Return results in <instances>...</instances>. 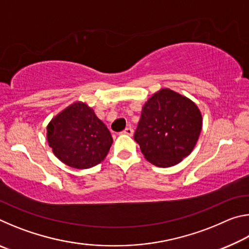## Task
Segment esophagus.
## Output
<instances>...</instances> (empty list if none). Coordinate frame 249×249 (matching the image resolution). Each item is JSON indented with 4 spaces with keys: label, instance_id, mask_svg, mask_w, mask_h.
<instances>
[{
    "label": "esophagus",
    "instance_id": "obj_1",
    "mask_svg": "<svg viewBox=\"0 0 249 249\" xmlns=\"http://www.w3.org/2000/svg\"><path fill=\"white\" fill-rule=\"evenodd\" d=\"M122 134H125V135H128V136H132V135L134 134V129L132 127H126L123 132H122Z\"/></svg>",
    "mask_w": 249,
    "mask_h": 249
}]
</instances>
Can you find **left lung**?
<instances>
[{"instance_id": "1", "label": "left lung", "mask_w": 249, "mask_h": 249, "mask_svg": "<svg viewBox=\"0 0 249 249\" xmlns=\"http://www.w3.org/2000/svg\"><path fill=\"white\" fill-rule=\"evenodd\" d=\"M202 129V115L185 96L162 89L147 101L134 140L149 162L171 167L191 154Z\"/></svg>"}]
</instances>
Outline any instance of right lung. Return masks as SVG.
I'll return each mask as SVG.
<instances>
[{"label": "right lung", "instance_id": "add662e5", "mask_svg": "<svg viewBox=\"0 0 249 249\" xmlns=\"http://www.w3.org/2000/svg\"><path fill=\"white\" fill-rule=\"evenodd\" d=\"M49 146L67 166L88 169L107 157L113 142L107 126L84 103H73L47 126Z\"/></svg>", "mask_w": 249, "mask_h": 249}]
</instances>
